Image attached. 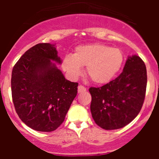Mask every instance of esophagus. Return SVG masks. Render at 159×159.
Listing matches in <instances>:
<instances>
[{
    "instance_id": "obj_1",
    "label": "esophagus",
    "mask_w": 159,
    "mask_h": 159,
    "mask_svg": "<svg viewBox=\"0 0 159 159\" xmlns=\"http://www.w3.org/2000/svg\"><path fill=\"white\" fill-rule=\"evenodd\" d=\"M87 91L86 88L84 86H82V85H80V86L78 87V93H83V92H85Z\"/></svg>"
}]
</instances>
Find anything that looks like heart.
<instances>
[{
  "label": "heart",
  "mask_w": 159,
  "mask_h": 159,
  "mask_svg": "<svg viewBox=\"0 0 159 159\" xmlns=\"http://www.w3.org/2000/svg\"><path fill=\"white\" fill-rule=\"evenodd\" d=\"M124 61L123 52L117 48L102 43H92L75 48L74 53L62 60V68L71 80H77L86 67L88 76L96 84L111 81L120 71Z\"/></svg>",
  "instance_id": "heart-1"
}]
</instances>
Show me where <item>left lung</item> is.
<instances>
[{
	"label": "left lung",
	"instance_id": "obj_1",
	"mask_svg": "<svg viewBox=\"0 0 159 159\" xmlns=\"http://www.w3.org/2000/svg\"><path fill=\"white\" fill-rule=\"evenodd\" d=\"M147 68L137 55L128 57L123 72L100 88H90L91 112L105 130L122 128L139 115L147 88Z\"/></svg>",
	"mask_w": 159,
	"mask_h": 159
}]
</instances>
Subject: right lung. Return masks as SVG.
I'll return each instance as SVG.
<instances>
[{
	"label": "right lung",
	"instance_id": "add662e5",
	"mask_svg": "<svg viewBox=\"0 0 159 159\" xmlns=\"http://www.w3.org/2000/svg\"><path fill=\"white\" fill-rule=\"evenodd\" d=\"M56 63L62 64L56 44L38 43L25 52L12 71L16 113L24 123L37 131L58 128L77 95L78 83L66 80Z\"/></svg>",
	"mask_w": 159,
	"mask_h": 159
}]
</instances>
